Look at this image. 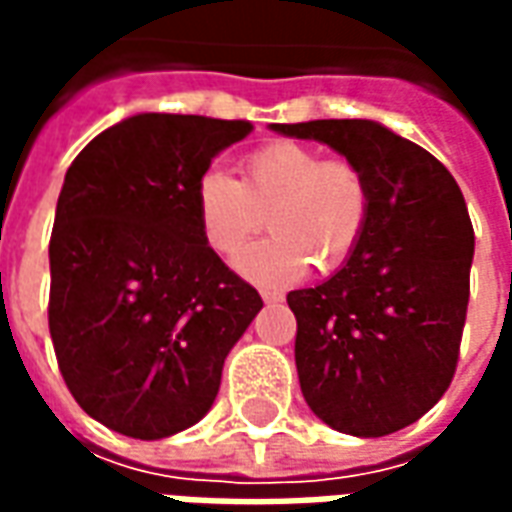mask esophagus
Here are the masks:
<instances>
[{
	"mask_svg": "<svg viewBox=\"0 0 512 512\" xmlns=\"http://www.w3.org/2000/svg\"><path fill=\"white\" fill-rule=\"evenodd\" d=\"M260 296H263V301H268V304H271V301H282V293H279V290H260Z\"/></svg>",
	"mask_w": 512,
	"mask_h": 512,
	"instance_id": "esophagus-1",
	"label": "esophagus"
}]
</instances>
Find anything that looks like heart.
Instances as JSON below:
<instances>
[{
    "label": "heart",
    "instance_id": "obj_1",
    "mask_svg": "<svg viewBox=\"0 0 512 512\" xmlns=\"http://www.w3.org/2000/svg\"><path fill=\"white\" fill-rule=\"evenodd\" d=\"M370 202L359 161L293 139L246 153L241 180L202 172L194 191L197 224L216 255L233 257L263 224L271 227V238L235 260L244 277L266 285L299 279L310 263L318 271L343 266L365 235Z\"/></svg>",
    "mask_w": 512,
    "mask_h": 512
}]
</instances>
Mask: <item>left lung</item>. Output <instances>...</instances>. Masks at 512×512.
<instances>
[{"instance_id": "left-lung-1", "label": "left lung", "mask_w": 512, "mask_h": 512, "mask_svg": "<svg viewBox=\"0 0 512 512\" xmlns=\"http://www.w3.org/2000/svg\"><path fill=\"white\" fill-rule=\"evenodd\" d=\"M362 164L373 202L362 241L315 288L290 290L307 406L340 433L386 436L447 392L469 307L474 230L447 167L373 120L274 123Z\"/></svg>"}]
</instances>
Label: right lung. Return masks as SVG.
Returning <instances> with one entry per match:
<instances>
[{
    "instance_id": "add662e5",
    "label": "right lung",
    "mask_w": 512,
    "mask_h": 512,
    "mask_svg": "<svg viewBox=\"0 0 512 512\" xmlns=\"http://www.w3.org/2000/svg\"><path fill=\"white\" fill-rule=\"evenodd\" d=\"M249 120L134 115L65 172L49 241V332L76 403L131 439L208 414L263 299L202 238L194 191Z\"/></svg>"
}]
</instances>
